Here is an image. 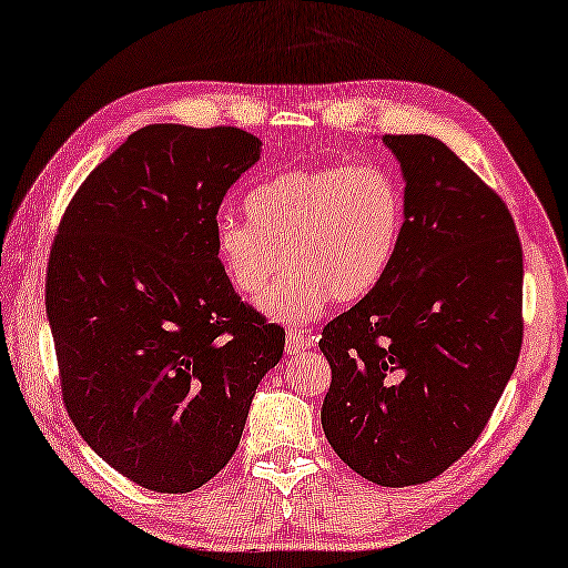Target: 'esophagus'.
<instances>
[{"instance_id": "1", "label": "esophagus", "mask_w": 568, "mask_h": 568, "mask_svg": "<svg viewBox=\"0 0 568 568\" xmlns=\"http://www.w3.org/2000/svg\"><path fill=\"white\" fill-rule=\"evenodd\" d=\"M308 346H311V342L306 336H303L301 332H295V328H287V334H285V354H287V357H293V354L308 349Z\"/></svg>"}]
</instances>
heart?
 I'll list each match as a JSON object with an SVG mask.
<instances>
[{"instance_id":"heart-1","label":"heart","mask_w":568,"mask_h":568,"mask_svg":"<svg viewBox=\"0 0 568 568\" xmlns=\"http://www.w3.org/2000/svg\"><path fill=\"white\" fill-rule=\"evenodd\" d=\"M247 219L222 214L214 252L236 293L257 295L283 324L316 318L328 303L367 298L385 281L405 224L403 189L377 165H318L270 175L244 201Z\"/></svg>"}]
</instances>
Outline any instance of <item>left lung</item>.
Returning a JSON list of instances; mask_svg holds the SVG:
<instances>
[{
  "label": "left lung",
  "mask_w": 568,
  "mask_h": 568,
  "mask_svg": "<svg viewBox=\"0 0 568 568\" xmlns=\"http://www.w3.org/2000/svg\"><path fill=\"white\" fill-rule=\"evenodd\" d=\"M405 181L385 281L326 324L321 426L338 459L383 487L428 481L477 442L523 344L513 216L430 134H385Z\"/></svg>",
  "instance_id": "1"
}]
</instances>
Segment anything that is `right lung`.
Returning a JSON list of instances; mask_svg holds the SVG:
<instances>
[{
	"instance_id": "right-lung-1",
	"label": "right lung",
	"mask_w": 568,
	"mask_h": 568,
	"mask_svg": "<svg viewBox=\"0 0 568 568\" xmlns=\"http://www.w3.org/2000/svg\"><path fill=\"white\" fill-rule=\"evenodd\" d=\"M260 152L236 126H142L81 183L50 252L68 416L155 493H191L226 467L283 357L285 332L244 306L214 252L219 206Z\"/></svg>"
}]
</instances>
